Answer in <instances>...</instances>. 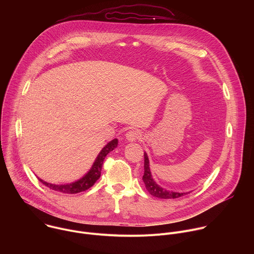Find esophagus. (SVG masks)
<instances>
[{
  "mask_svg": "<svg viewBox=\"0 0 254 254\" xmlns=\"http://www.w3.org/2000/svg\"><path fill=\"white\" fill-rule=\"evenodd\" d=\"M140 136H141V133L138 130H134V129L128 130L126 133V137H127V139L128 141H135L136 139L140 138Z\"/></svg>",
  "mask_w": 254,
  "mask_h": 254,
  "instance_id": "obj_1",
  "label": "esophagus"
}]
</instances>
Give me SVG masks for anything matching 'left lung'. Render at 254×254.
Masks as SVG:
<instances>
[{
	"instance_id": "obj_1",
	"label": "left lung",
	"mask_w": 254,
	"mask_h": 254,
	"mask_svg": "<svg viewBox=\"0 0 254 254\" xmlns=\"http://www.w3.org/2000/svg\"><path fill=\"white\" fill-rule=\"evenodd\" d=\"M143 156H144V165H143L144 172H143V176H142V181L144 183V186H146V189L152 196L160 198V199H176V198L182 197V196L188 194V192H186V193L173 192V191L167 190V189L161 187L160 185H158L156 183V181L153 179L151 169H150L149 158H148V155L146 152L143 153Z\"/></svg>"
}]
</instances>
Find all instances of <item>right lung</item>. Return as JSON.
Returning <instances> with one entry per match:
<instances>
[{"instance_id":"add662e5","label":"right lung","mask_w":254,"mask_h":254,"mask_svg":"<svg viewBox=\"0 0 254 254\" xmlns=\"http://www.w3.org/2000/svg\"><path fill=\"white\" fill-rule=\"evenodd\" d=\"M118 143H119L118 138H115V139L111 140L110 142H107L106 146L103 147V149L100 151V153L96 157L90 170L82 178L75 181V182H72L69 184L56 185V184H51V183L45 182V181H43L40 178H38V179L42 184H44L46 187H48L51 190H54L56 192H61V193H65V194H76V193L86 191L87 189L92 187L96 181L99 179L104 158L106 157V155L108 153L114 151L118 147Z\"/></svg>"}]
</instances>
